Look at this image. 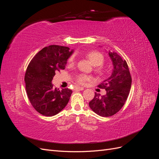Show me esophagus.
<instances>
[{
    "label": "esophagus",
    "mask_w": 159,
    "mask_h": 159,
    "mask_svg": "<svg viewBox=\"0 0 159 159\" xmlns=\"http://www.w3.org/2000/svg\"><path fill=\"white\" fill-rule=\"evenodd\" d=\"M75 90H80V91H82L84 89V88H81V87H75Z\"/></svg>",
    "instance_id": "esophagus-1"
}]
</instances>
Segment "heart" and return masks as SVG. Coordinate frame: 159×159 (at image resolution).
Listing matches in <instances>:
<instances>
[{
	"instance_id": "obj_1",
	"label": "heart",
	"mask_w": 159,
	"mask_h": 159,
	"mask_svg": "<svg viewBox=\"0 0 159 159\" xmlns=\"http://www.w3.org/2000/svg\"><path fill=\"white\" fill-rule=\"evenodd\" d=\"M85 56L91 61V63L96 67V68L95 70L96 73L100 75L103 74V70L101 68L100 66H102L104 64L105 57L102 53L98 51H90V52H88L87 54H85ZM74 61H75V56L72 55L69 57L68 62L70 64H74ZM89 79L90 78L88 75H84V74H80L75 77V80L78 84L84 85L86 81L89 80Z\"/></svg>"
}]
</instances>
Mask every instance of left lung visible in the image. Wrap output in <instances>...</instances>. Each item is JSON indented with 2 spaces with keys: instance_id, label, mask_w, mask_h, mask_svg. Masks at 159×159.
I'll return each mask as SVG.
<instances>
[{
  "instance_id": "8db88e82",
  "label": "left lung",
  "mask_w": 159,
  "mask_h": 159,
  "mask_svg": "<svg viewBox=\"0 0 159 159\" xmlns=\"http://www.w3.org/2000/svg\"><path fill=\"white\" fill-rule=\"evenodd\" d=\"M113 70L109 78L98 85L106 90V94L95 93L89 103V107L102 117H110L117 113L125 103L131 87L132 79L127 61L116 52H109Z\"/></svg>"
}]
</instances>
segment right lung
<instances>
[{"mask_svg": "<svg viewBox=\"0 0 159 159\" xmlns=\"http://www.w3.org/2000/svg\"><path fill=\"white\" fill-rule=\"evenodd\" d=\"M68 47L51 45L42 49L28 64L25 76L26 91L32 107L47 117L60 113L68 104L72 91L53 87L56 73L64 70L73 50Z\"/></svg>", "mask_w": 159, "mask_h": 159, "instance_id": "add662e5", "label": "right lung"}]
</instances>
